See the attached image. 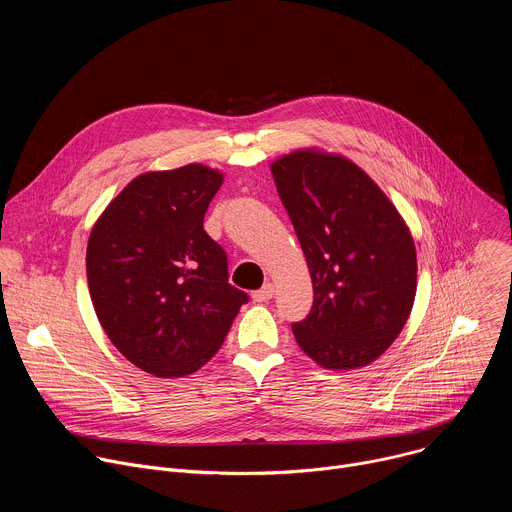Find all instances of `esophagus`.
<instances>
[{"mask_svg": "<svg viewBox=\"0 0 512 512\" xmlns=\"http://www.w3.org/2000/svg\"><path fill=\"white\" fill-rule=\"evenodd\" d=\"M273 294H275V287L271 283H265L261 289L253 291V302H257V304L269 302L273 298Z\"/></svg>", "mask_w": 512, "mask_h": 512, "instance_id": "34e87169", "label": "esophagus"}]
</instances>
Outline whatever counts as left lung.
<instances>
[{"label": "left lung", "instance_id": "left-lung-1", "mask_svg": "<svg viewBox=\"0 0 512 512\" xmlns=\"http://www.w3.org/2000/svg\"><path fill=\"white\" fill-rule=\"evenodd\" d=\"M314 285L296 322L298 346L320 367H367L401 334L415 300L417 255L387 194L344 156L296 150L271 164Z\"/></svg>", "mask_w": 512, "mask_h": 512}]
</instances>
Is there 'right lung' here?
I'll use <instances>...</instances> for the list:
<instances>
[{
	"label": "right lung",
	"instance_id": "obj_1",
	"mask_svg": "<svg viewBox=\"0 0 512 512\" xmlns=\"http://www.w3.org/2000/svg\"><path fill=\"white\" fill-rule=\"evenodd\" d=\"M223 178L202 164L145 172L93 225L87 279L97 318L115 348L154 377L196 373L249 300L202 227Z\"/></svg>",
	"mask_w": 512,
	"mask_h": 512
}]
</instances>
